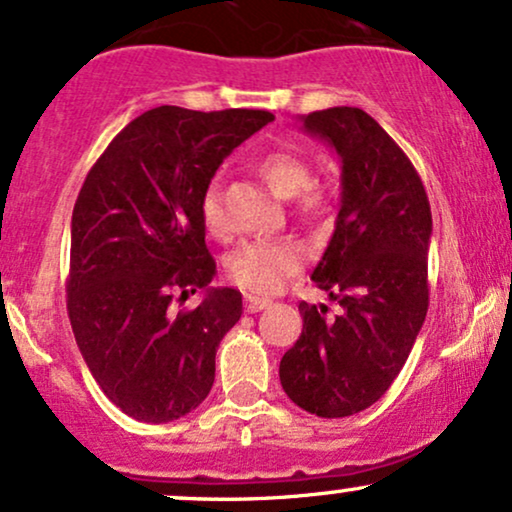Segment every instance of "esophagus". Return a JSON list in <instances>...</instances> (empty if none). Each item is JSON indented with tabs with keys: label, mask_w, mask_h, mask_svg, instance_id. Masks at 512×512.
Segmentation results:
<instances>
[{
	"label": "esophagus",
	"mask_w": 512,
	"mask_h": 512,
	"mask_svg": "<svg viewBox=\"0 0 512 512\" xmlns=\"http://www.w3.org/2000/svg\"><path fill=\"white\" fill-rule=\"evenodd\" d=\"M269 305H272V300L269 298H260V295H245V310L248 312L267 310Z\"/></svg>",
	"instance_id": "esophagus-1"
}]
</instances>
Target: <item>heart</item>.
Segmentation results:
<instances>
[{
    "instance_id": "1",
    "label": "heart",
    "mask_w": 512,
    "mask_h": 512,
    "mask_svg": "<svg viewBox=\"0 0 512 512\" xmlns=\"http://www.w3.org/2000/svg\"><path fill=\"white\" fill-rule=\"evenodd\" d=\"M257 171L267 186L281 197H295L300 217L319 219L334 212V195L315 181V171L305 157L295 152L274 150L257 159ZM200 219L207 233L221 238L229 231L224 195L219 183H209L200 197ZM303 267V250L288 240H245L226 257V276L243 291L255 295L276 293Z\"/></svg>"
}]
</instances>
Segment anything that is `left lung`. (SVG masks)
<instances>
[{
    "label": "left lung",
    "instance_id": "obj_1",
    "mask_svg": "<svg viewBox=\"0 0 512 512\" xmlns=\"http://www.w3.org/2000/svg\"><path fill=\"white\" fill-rule=\"evenodd\" d=\"M303 123L343 159L336 231L312 272L343 312L300 303L303 334L279 377L303 410L348 417L389 391L427 317L432 209L408 155L367 112L331 107Z\"/></svg>",
    "mask_w": 512,
    "mask_h": 512
}]
</instances>
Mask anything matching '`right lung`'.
I'll return each mask as SVG.
<instances>
[{
  "label": "right lung",
  "mask_w": 512,
  "mask_h": 512,
  "mask_svg": "<svg viewBox=\"0 0 512 512\" xmlns=\"http://www.w3.org/2000/svg\"><path fill=\"white\" fill-rule=\"evenodd\" d=\"M274 121L264 109H150L92 164L71 219L66 310L83 360L116 408L140 422L188 415L214 384V355L240 319L236 288H205L217 262L200 197L226 155Z\"/></svg>",
  "instance_id": "right-lung-1"
}]
</instances>
